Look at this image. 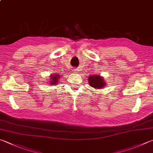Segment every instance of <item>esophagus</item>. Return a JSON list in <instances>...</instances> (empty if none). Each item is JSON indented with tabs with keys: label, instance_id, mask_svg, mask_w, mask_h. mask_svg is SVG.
Instances as JSON below:
<instances>
[{
	"label": "esophagus",
	"instance_id": "34e87169",
	"mask_svg": "<svg viewBox=\"0 0 153 153\" xmlns=\"http://www.w3.org/2000/svg\"><path fill=\"white\" fill-rule=\"evenodd\" d=\"M73 72H74V73H77V72H78V69H73Z\"/></svg>",
	"mask_w": 153,
	"mask_h": 153
}]
</instances>
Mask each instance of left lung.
Masks as SVG:
<instances>
[{
  "instance_id": "8db88e82",
  "label": "left lung",
  "mask_w": 153,
  "mask_h": 153,
  "mask_svg": "<svg viewBox=\"0 0 153 153\" xmlns=\"http://www.w3.org/2000/svg\"><path fill=\"white\" fill-rule=\"evenodd\" d=\"M89 85L91 87L96 89L103 88L106 85V82H104V79L100 76V75H92L88 77Z\"/></svg>"
}]
</instances>
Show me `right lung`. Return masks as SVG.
<instances>
[{
    "mask_svg": "<svg viewBox=\"0 0 153 153\" xmlns=\"http://www.w3.org/2000/svg\"><path fill=\"white\" fill-rule=\"evenodd\" d=\"M61 76L60 74H58L57 73H56L54 75H51V76H50V82L49 84H50V85H57L58 83L59 82V79Z\"/></svg>",
    "mask_w": 153,
    "mask_h": 153,
    "instance_id": "add662e5",
    "label": "right lung"
}]
</instances>
